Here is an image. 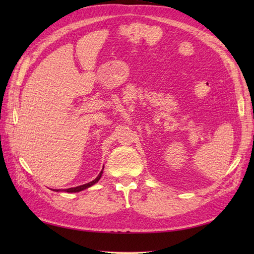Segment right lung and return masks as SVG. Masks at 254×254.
<instances>
[{
    "instance_id": "right-lung-1",
    "label": "right lung",
    "mask_w": 254,
    "mask_h": 254,
    "mask_svg": "<svg viewBox=\"0 0 254 254\" xmlns=\"http://www.w3.org/2000/svg\"><path fill=\"white\" fill-rule=\"evenodd\" d=\"M101 175H102V170L100 171V174L98 175V177L96 178L95 180H93L91 182H88V183H86V185H83V186H79V187H75V188H69V189H66V190H64L65 192H68V193H72V192H79V191H83V190H85V189H87V188H89V187H91L93 185H95L96 182H98L99 181V179L101 178ZM59 190H57V192H58Z\"/></svg>"
}]
</instances>
